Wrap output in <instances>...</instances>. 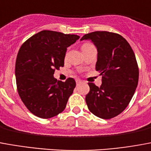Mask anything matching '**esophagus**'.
Instances as JSON below:
<instances>
[{"label":"esophagus","instance_id":"1","mask_svg":"<svg viewBox=\"0 0 151 151\" xmlns=\"http://www.w3.org/2000/svg\"><path fill=\"white\" fill-rule=\"evenodd\" d=\"M76 83H77V85L80 84V83H81V81L80 79H76Z\"/></svg>","mask_w":151,"mask_h":151}]
</instances>
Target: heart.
I'll return each mask as SVG.
<instances>
[{"label":"heart","mask_w":151,"mask_h":151,"mask_svg":"<svg viewBox=\"0 0 151 151\" xmlns=\"http://www.w3.org/2000/svg\"><path fill=\"white\" fill-rule=\"evenodd\" d=\"M90 44H84L83 45H82V47H81V49H82V48H84V47H86V46H88V45H90Z\"/></svg>","instance_id":"b5f03b06"}]
</instances>
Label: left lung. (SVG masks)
I'll return each mask as SVG.
<instances>
[{
  "mask_svg": "<svg viewBox=\"0 0 151 151\" xmlns=\"http://www.w3.org/2000/svg\"><path fill=\"white\" fill-rule=\"evenodd\" d=\"M83 40L91 41L97 48L95 69L102 76L100 87L89 83L87 106L98 118H114L127 108L138 86L134 51L126 39L114 33L96 31L83 36L80 41Z\"/></svg>",
  "mask_w": 151,
  "mask_h": 151,
  "instance_id": "obj_1",
  "label": "left lung"
}]
</instances>
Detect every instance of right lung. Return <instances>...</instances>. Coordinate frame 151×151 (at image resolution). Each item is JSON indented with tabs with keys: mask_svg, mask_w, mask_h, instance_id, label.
<instances>
[{
	"mask_svg": "<svg viewBox=\"0 0 151 151\" xmlns=\"http://www.w3.org/2000/svg\"><path fill=\"white\" fill-rule=\"evenodd\" d=\"M79 36L43 30L22 45L15 65L20 98L34 115L50 118L65 110L76 86L75 80L63 82L53 77L54 70L64 66L67 48Z\"/></svg>",
	"mask_w": 151,
	"mask_h": 151,
	"instance_id": "1",
	"label": "right lung"
}]
</instances>
